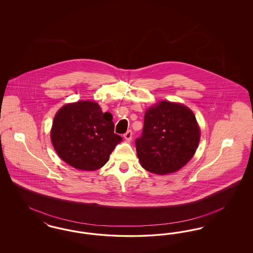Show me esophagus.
I'll list each match as a JSON object with an SVG mask.
<instances>
[{"label":"esophagus","instance_id":"1","mask_svg":"<svg viewBox=\"0 0 253 253\" xmlns=\"http://www.w3.org/2000/svg\"><path fill=\"white\" fill-rule=\"evenodd\" d=\"M123 136H124V138H125V139H126V140H127V141H130V140H131V139H132V131H131V130H129V131H127V132H125V133H124V135H123Z\"/></svg>","mask_w":253,"mask_h":253}]
</instances>
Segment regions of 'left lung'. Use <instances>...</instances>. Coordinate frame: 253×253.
<instances>
[{
	"instance_id": "obj_1",
	"label": "left lung",
	"mask_w": 253,
	"mask_h": 253,
	"mask_svg": "<svg viewBox=\"0 0 253 253\" xmlns=\"http://www.w3.org/2000/svg\"><path fill=\"white\" fill-rule=\"evenodd\" d=\"M200 129L191 109L160 101L146 111L142 135L135 140L141 166L157 174L177 171L193 157Z\"/></svg>"
}]
</instances>
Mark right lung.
<instances>
[{
  "label": "right lung",
  "instance_id": "obj_1",
  "mask_svg": "<svg viewBox=\"0 0 253 253\" xmlns=\"http://www.w3.org/2000/svg\"><path fill=\"white\" fill-rule=\"evenodd\" d=\"M113 116L89 100L69 103L58 111L51 141L59 157L73 168L96 170L104 166L122 140L114 132Z\"/></svg>",
  "mask_w": 253,
  "mask_h": 253
}]
</instances>
